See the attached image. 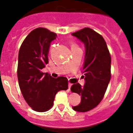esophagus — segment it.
Segmentation results:
<instances>
[{"label": "esophagus", "mask_w": 133, "mask_h": 133, "mask_svg": "<svg viewBox=\"0 0 133 133\" xmlns=\"http://www.w3.org/2000/svg\"><path fill=\"white\" fill-rule=\"evenodd\" d=\"M72 83H68V87H69V90H70V88H71V86H72Z\"/></svg>", "instance_id": "esophagus-1"}]
</instances>
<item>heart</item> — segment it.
<instances>
[{
	"label": "heart",
	"mask_w": 133,
	"mask_h": 133,
	"mask_svg": "<svg viewBox=\"0 0 133 133\" xmlns=\"http://www.w3.org/2000/svg\"><path fill=\"white\" fill-rule=\"evenodd\" d=\"M71 50H74V49H76V48H78V46L76 45L75 44H71Z\"/></svg>",
	"instance_id": "b5f03b06"
}]
</instances>
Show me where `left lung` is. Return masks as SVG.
I'll list each match as a JSON object with an SVG mask.
<instances>
[{"label": "left lung", "instance_id": "1", "mask_svg": "<svg viewBox=\"0 0 133 133\" xmlns=\"http://www.w3.org/2000/svg\"><path fill=\"white\" fill-rule=\"evenodd\" d=\"M71 34L85 46L83 67L85 84L81 87L77 83L71 86V91L81 95V103L72 108L78 112H87L103 99L111 77V54L102 36L91 28H84Z\"/></svg>", "mask_w": 133, "mask_h": 133}]
</instances>
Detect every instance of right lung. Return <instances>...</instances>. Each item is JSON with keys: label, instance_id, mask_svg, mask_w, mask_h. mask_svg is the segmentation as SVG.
<instances>
[{"label": "right lung", "instance_id": "obj_1", "mask_svg": "<svg viewBox=\"0 0 133 133\" xmlns=\"http://www.w3.org/2000/svg\"><path fill=\"white\" fill-rule=\"evenodd\" d=\"M56 33L45 28H37L22 42L18 53L17 75L24 99L35 111L45 112L52 108L56 94L68 89L65 77L54 78L42 69L48 63L50 42Z\"/></svg>", "mask_w": 133, "mask_h": 133}]
</instances>
